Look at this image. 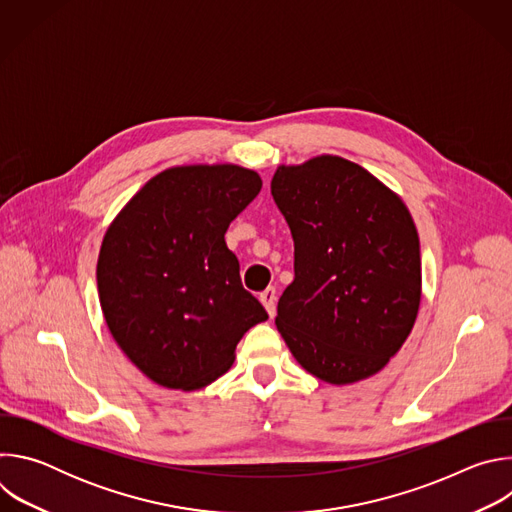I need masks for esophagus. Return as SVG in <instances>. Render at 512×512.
<instances>
[{"label":"esophagus","mask_w":512,"mask_h":512,"mask_svg":"<svg viewBox=\"0 0 512 512\" xmlns=\"http://www.w3.org/2000/svg\"><path fill=\"white\" fill-rule=\"evenodd\" d=\"M259 300H261V304L265 306L267 314L273 318V316H275V300H277V296H275V287H267L265 291H261V294H259Z\"/></svg>","instance_id":"1"}]
</instances>
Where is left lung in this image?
Here are the masks:
<instances>
[{
	"label": "left lung",
	"mask_w": 512,
	"mask_h": 512,
	"mask_svg": "<svg viewBox=\"0 0 512 512\" xmlns=\"http://www.w3.org/2000/svg\"><path fill=\"white\" fill-rule=\"evenodd\" d=\"M271 194L294 237V281L277 330L314 377L346 385L379 373L409 336L421 253L403 200L358 164L320 156L281 166Z\"/></svg>",
	"instance_id": "obj_1"
}]
</instances>
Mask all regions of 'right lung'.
Instances as JSON below:
<instances>
[{
  "label": "right lung",
  "mask_w": 512,
  "mask_h": 512,
  "mask_svg": "<svg viewBox=\"0 0 512 512\" xmlns=\"http://www.w3.org/2000/svg\"><path fill=\"white\" fill-rule=\"evenodd\" d=\"M239 166H182L145 184L105 233L97 287L105 322L135 367L162 387L225 375L243 334L267 320L241 283L225 233L261 192Z\"/></svg>",
  "instance_id": "1"
}]
</instances>
